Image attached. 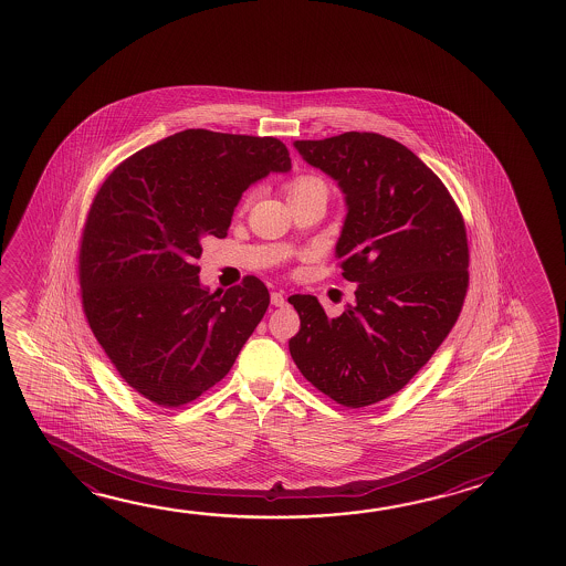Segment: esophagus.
Instances as JSON below:
<instances>
[{"instance_id": "obj_1", "label": "esophagus", "mask_w": 566, "mask_h": 566, "mask_svg": "<svg viewBox=\"0 0 566 566\" xmlns=\"http://www.w3.org/2000/svg\"><path fill=\"white\" fill-rule=\"evenodd\" d=\"M270 302H272V306L282 307L286 304V296H284V292H272Z\"/></svg>"}]
</instances>
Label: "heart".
I'll use <instances>...</instances> for the list:
<instances>
[{
	"mask_svg": "<svg viewBox=\"0 0 566 566\" xmlns=\"http://www.w3.org/2000/svg\"><path fill=\"white\" fill-rule=\"evenodd\" d=\"M315 186H324L317 177H297V179H294L290 186H287V197H292V195L300 193V191H304V189H307V187H315Z\"/></svg>",
	"mask_w": 566,
	"mask_h": 566,
	"instance_id": "obj_1",
	"label": "heart"
}]
</instances>
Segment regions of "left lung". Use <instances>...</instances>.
I'll use <instances>...</instances> for the list:
<instances>
[{
	"mask_svg": "<svg viewBox=\"0 0 566 566\" xmlns=\"http://www.w3.org/2000/svg\"><path fill=\"white\" fill-rule=\"evenodd\" d=\"M310 166L337 181L347 214L335 244L355 302L327 317L315 296L287 297L300 315L290 355L343 407L399 392L454 327L468 290V239L454 199L397 139L345 132L296 139Z\"/></svg>",
	"mask_w": 566,
	"mask_h": 566,
	"instance_id": "left-lung-1",
	"label": "left lung"
}]
</instances>
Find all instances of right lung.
Listing matches in <instances>:
<instances>
[{"label":"right lung","mask_w":566,"mask_h":566,"mask_svg":"<svg viewBox=\"0 0 566 566\" xmlns=\"http://www.w3.org/2000/svg\"><path fill=\"white\" fill-rule=\"evenodd\" d=\"M292 169L276 138L177 132L124 159L94 197L78 256L94 337L142 397L177 408L231 371L266 314L256 276L209 292L205 237L224 239L242 193Z\"/></svg>","instance_id":"add662e5"}]
</instances>
